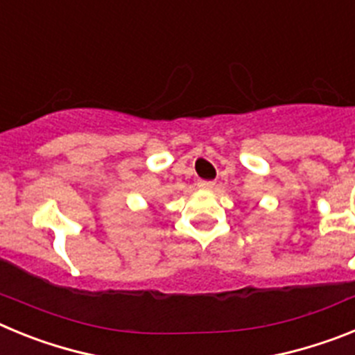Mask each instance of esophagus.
<instances>
[{
    "mask_svg": "<svg viewBox=\"0 0 355 355\" xmlns=\"http://www.w3.org/2000/svg\"><path fill=\"white\" fill-rule=\"evenodd\" d=\"M197 187H199L200 190H215V188H216V183H215V181L200 180L199 183H197Z\"/></svg>",
    "mask_w": 355,
    "mask_h": 355,
    "instance_id": "esophagus-1",
    "label": "esophagus"
}]
</instances>
